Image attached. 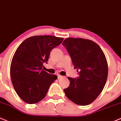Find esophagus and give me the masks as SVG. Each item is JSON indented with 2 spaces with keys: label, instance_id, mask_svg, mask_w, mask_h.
Returning a JSON list of instances; mask_svg holds the SVG:
<instances>
[{
  "label": "esophagus",
  "instance_id": "1",
  "mask_svg": "<svg viewBox=\"0 0 121 121\" xmlns=\"http://www.w3.org/2000/svg\"><path fill=\"white\" fill-rule=\"evenodd\" d=\"M57 77H58V79H61V78H63V76H61V75H57Z\"/></svg>",
  "mask_w": 121,
  "mask_h": 121
}]
</instances>
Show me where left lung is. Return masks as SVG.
Returning a JSON list of instances; mask_svg holds the SVG:
<instances>
[{"label": "left lung", "mask_w": 121, "mask_h": 121, "mask_svg": "<svg viewBox=\"0 0 121 121\" xmlns=\"http://www.w3.org/2000/svg\"><path fill=\"white\" fill-rule=\"evenodd\" d=\"M63 45L70 56L79 77H68L66 96L80 105L90 104L101 93L108 76V65L103 52L96 43L82 38H67Z\"/></svg>", "instance_id": "obj_1"}]
</instances>
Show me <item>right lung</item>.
Segmentation results:
<instances>
[{
  "mask_svg": "<svg viewBox=\"0 0 121 121\" xmlns=\"http://www.w3.org/2000/svg\"><path fill=\"white\" fill-rule=\"evenodd\" d=\"M63 38L50 35L34 36L25 39L15 52L10 76L15 91L28 104H35L46 96L51 84L57 79L43 71L51 51L62 43Z\"/></svg>",
  "mask_w": 121,
  "mask_h": 121,
  "instance_id": "1",
  "label": "right lung"
}]
</instances>
